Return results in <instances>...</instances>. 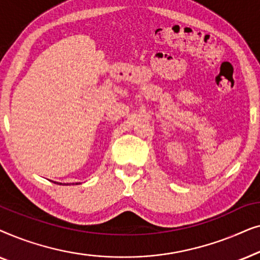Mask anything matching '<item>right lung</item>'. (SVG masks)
<instances>
[{"label":"right lung","instance_id":"1","mask_svg":"<svg viewBox=\"0 0 260 260\" xmlns=\"http://www.w3.org/2000/svg\"><path fill=\"white\" fill-rule=\"evenodd\" d=\"M54 183H59V182H54ZM59 184H62V183H59Z\"/></svg>","mask_w":260,"mask_h":260}]
</instances>
